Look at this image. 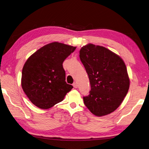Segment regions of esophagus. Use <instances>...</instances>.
<instances>
[{"label":"esophagus","instance_id":"34e87169","mask_svg":"<svg viewBox=\"0 0 149 149\" xmlns=\"http://www.w3.org/2000/svg\"><path fill=\"white\" fill-rule=\"evenodd\" d=\"M73 86L74 87V88H77V83L76 82H74L73 84Z\"/></svg>","mask_w":149,"mask_h":149}]
</instances>
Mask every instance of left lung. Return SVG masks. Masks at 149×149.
<instances>
[{"mask_svg": "<svg viewBox=\"0 0 149 149\" xmlns=\"http://www.w3.org/2000/svg\"><path fill=\"white\" fill-rule=\"evenodd\" d=\"M79 58L90 80L89 95L84 104L97 116L110 114L123 102L130 86L124 61L110 49L88 44L81 48Z\"/></svg>", "mask_w": 149, "mask_h": 149, "instance_id": "1", "label": "left lung"}]
</instances>
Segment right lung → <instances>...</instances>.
<instances>
[{
	"label": "right lung",
	"instance_id": "right-lung-1",
	"mask_svg": "<svg viewBox=\"0 0 149 149\" xmlns=\"http://www.w3.org/2000/svg\"><path fill=\"white\" fill-rule=\"evenodd\" d=\"M76 48L54 42L41 47L25 62L21 86L28 99L38 107H52L73 88L65 82L62 63Z\"/></svg>",
	"mask_w": 149,
	"mask_h": 149
}]
</instances>
